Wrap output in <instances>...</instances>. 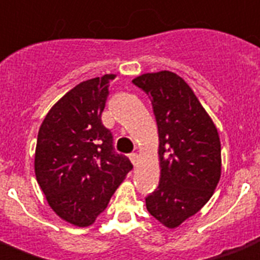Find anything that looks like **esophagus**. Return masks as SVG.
I'll list each match as a JSON object with an SVG mask.
<instances>
[{
    "label": "esophagus",
    "mask_w": 260,
    "mask_h": 260,
    "mask_svg": "<svg viewBox=\"0 0 260 260\" xmlns=\"http://www.w3.org/2000/svg\"><path fill=\"white\" fill-rule=\"evenodd\" d=\"M129 159H131V162H132V164H134V165L137 167L138 160H139V155H138V153H131Z\"/></svg>",
    "instance_id": "34e87169"
}]
</instances>
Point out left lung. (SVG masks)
Returning <instances> with one entry per match:
<instances>
[{"label":"left lung","instance_id":"8db88e82","mask_svg":"<svg viewBox=\"0 0 260 260\" xmlns=\"http://www.w3.org/2000/svg\"><path fill=\"white\" fill-rule=\"evenodd\" d=\"M132 82L151 96L159 137L160 179L146 198V209L175 229L201 211L218 186V129L192 88L175 72H148Z\"/></svg>","mask_w":260,"mask_h":260}]
</instances>
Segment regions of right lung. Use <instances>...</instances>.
Here are the masks:
<instances>
[{"instance_id": "obj_1", "label": "right lung", "mask_w": 260, "mask_h": 260, "mask_svg": "<svg viewBox=\"0 0 260 260\" xmlns=\"http://www.w3.org/2000/svg\"><path fill=\"white\" fill-rule=\"evenodd\" d=\"M115 74L86 79L54 104L35 148V176L51 209L74 226H91L131 171L112 149L101 115Z\"/></svg>"}]
</instances>
